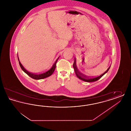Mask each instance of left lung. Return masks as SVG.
I'll use <instances>...</instances> for the list:
<instances>
[{"mask_svg": "<svg viewBox=\"0 0 131 131\" xmlns=\"http://www.w3.org/2000/svg\"><path fill=\"white\" fill-rule=\"evenodd\" d=\"M76 60L75 58L74 59V62L73 63V67L75 70V75L77 76L78 78H79L80 80H81L82 81H86V82H93V81H97L98 80H99L101 77H102L104 75L106 74V73L107 72V71L109 70V69L110 68L111 66H110L108 67V68L107 69V70L106 71L105 73H104L103 74L100 75L99 76H98L97 77H88L85 75H83L82 74H81V73H80V72H79V71L78 70V69L77 68V65H76Z\"/></svg>", "mask_w": 131, "mask_h": 131, "instance_id": "obj_1", "label": "left lung"}]
</instances>
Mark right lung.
I'll return each mask as SVG.
<instances>
[{"mask_svg":"<svg viewBox=\"0 0 131 131\" xmlns=\"http://www.w3.org/2000/svg\"><path fill=\"white\" fill-rule=\"evenodd\" d=\"M59 57H58V58L56 59V62L53 64L52 66L49 70L44 72L42 73H40V74H33V73H30L28 71H27L25 69L19 61V66L21 69L25 72L27 75H28L29 77H30L31 78L35 79V80H40V79H45L46 78H47L48 77H50V75H51L53 74V72L55 70V69L56 68V63H57V61ZM18 60L19 61V58H18Z\"/></svg>","mask_w":131,"mask_h":131,"instance_id":"obj_1","label":"right lung"}]
</instances>
